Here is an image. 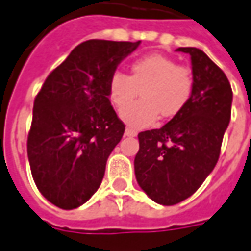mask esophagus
Instances as JSON below:
<instances>
[{"instance_id": "esophagus-1", "label": "esophagus", "mask_w": 251, "mask_h": 251, "mask_svg": "<svg viewBox=\"0 0 251 251\" xmlns=\"http://www.w3.org/2000/svg\"><path fill=\"white\" fill-rule=\"evenodd\" d=\"M125 135L126 136H136L137 132L136 130H133V129H130V127H126Z\"/></svg>"}]
</instances>
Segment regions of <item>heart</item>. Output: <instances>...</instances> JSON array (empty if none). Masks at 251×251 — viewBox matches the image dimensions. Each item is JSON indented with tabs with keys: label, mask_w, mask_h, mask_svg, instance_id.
Returning a JSON list of instances; mask_svg holds the SVG:
<instances>
[{
	"label": "heart",
	"mask_w": 251,
	"mask_h": 251,
	"mask_svg": "<svg viewBox=\"0 0 251 251\" xmlns=\"http://www.w3.org/2000/svg\"><path fill=\"white\" fill-rule=\"evenodd\" d=\"M140 91L142 100L130 104ZM194 91L190 67L163 54H149L132 63L130 75L114 71L108 81L109 100L118 111L126 108L121 118L133 129L151 126L158 119L178 115L188 104Z\"/></svg>",
	"instance_id": "1"
}]
</instances>
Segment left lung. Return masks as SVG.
Listing matches in <instances>:
<instances>
[{
    "label": "left lung",
    "instance_id": "obj_1",
    "mask_svg": "<svg viewBox=\"0 0 251 251\" xmlns=\"http://www.w3.org/2000/svg\"><path fill=\"white\" fill-rule=\"evenodd\" d=\"M177 50L191 56L192 97L169 124L139 133L135 157L137 184L160 205L187 200L211 174L230 122L233 98L227 77L202 50Z\"/></svg>",
    "mask_w": 251,
    "mask_h": 251
}]
</instances>
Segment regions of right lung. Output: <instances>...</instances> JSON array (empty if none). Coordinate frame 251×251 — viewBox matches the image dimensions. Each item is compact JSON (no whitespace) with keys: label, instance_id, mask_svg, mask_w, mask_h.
Instances as JSON below:
<instances>
[{"label":"right lung","instance_id":"add662e5","mask_svg":"<svg viewBox=\"0 0 251 251\" xmlns=\"http://www.w3.org/2000/svg\"><path fill=\"white\" fill-rule=\"evenodd\" d=\"M139 45L82 42L35 98L27 135L30 171L40 194L61 209L78 208L102 182L106 160L125 132L109 101L108 81Z\"/></svg>","mask_w":251,"mask_h":251}]
</instances>
